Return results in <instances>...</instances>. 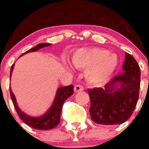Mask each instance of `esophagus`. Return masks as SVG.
Wrapping results in <instances>:
<instances>
[{
	"label": "esophagus",
	"mask_w": 149,
	"mask_h": 149,
	"mask_svg": "<svg viewBox=\"0 0 149 149\" xmlns=\"http://www.w3.org/2000/svg\"><path fill=\"white\" fill-rule=\"evenodd\" d=\"M84 90V88L83 86H82L81 85H76V86L74 87V92H81Z\"/></svg>",
	"instance_id": "1"
}]
</instances>
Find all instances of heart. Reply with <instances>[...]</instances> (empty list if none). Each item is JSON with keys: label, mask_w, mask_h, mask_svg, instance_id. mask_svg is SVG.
Wrapping results in <instances>:
<instances>
[{"label": "heart", "mask_w": 149, "mask_h": 149, "mask_svg": "<svg viewBox=\"0 0 149 149\" xmlns=\"http://www.w3.org/2000/svg\"><path fill=\"white\" fill-rule=\"evenodd\" d=\"M71 62L78 69L88 70V77L97 81L102 79L112 71L117 65L116 55L105 49L95 47H87L76 50L71 57Z\"/></svg>", "instance_id": "heart-1"}]
</instances>
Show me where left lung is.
<instances>
[{"instance_id":"1","label":"left lung","mask_w":149,"mask_h":149,"mask_svg":"<svg viewBox=\"0 0 149 149\" xmlns=\"http://www.w3.org/2000/svg\"><path fill=\"white\" fill-rule=\"evenodd\" d=\"M122 74L114 77L104 88L88 89L92 121L102 125H119L134 111L140 88L141 71L131 54L125 52Z\"/></svg>"}]
</instances>
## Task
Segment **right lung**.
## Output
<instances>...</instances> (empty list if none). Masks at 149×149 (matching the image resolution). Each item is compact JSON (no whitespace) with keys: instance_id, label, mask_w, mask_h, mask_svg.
<instances>
[{"instance_id":"obj_1","label":"right lung","mask_w":149,"mask_h":149,"mask_svg":"<svg viewBox=\"0 0 149 149\" xmlns=\"http://www.w3.org/2000/svg\"><path fill=\"white\" fill-rule=\"evenodd\" d=\"M50 45L51 44L49 43L38 44L36 47L29 49L28 51L23 53L20 57L23 56L24 54H26V53L36 52V51L38 50V49L42 48V47H47V46ZM14 66L15 64H13L11 69H10V78H11L12 73H13ZM10 97H11L13 103L14 104L15 110H16L18 116H19L22 120L26 125H28L29 126L34 128V129L41 130H50L55 127L60 122V116L63 104L64 103L66 99H68L70 96L73 95V86L72 85H70L69 86L61 87V88H58L57 92H56L54 100L53 101V103L50 106V107L49 108L48 110L45 113H43L40 116H38V117H33V116H28L25 113L22 111L21 109L19 108L17 104L16 98H15V95L13 94L10 87Z\"/></svg>"}]
</instances>
